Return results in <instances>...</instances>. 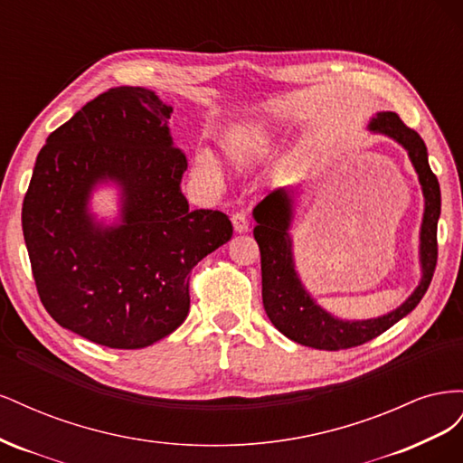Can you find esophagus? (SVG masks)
Instances as JSON below:
<instances>
[{"mask_svg":"<svg viewBox=\"0 0 463 463\" xmlns=\"http://www.w3.org/2000/svg\"><path fill=\"white\" fill-rule=\"evenodd\" d=\"M232 222H233V230L237 233H245L249 232V216L245 213H235L232 216Z\"/></svg>","mask_w":463,"mask_h":463,"instance_id":"34e87169","label":"esophagus"}]
</instances>
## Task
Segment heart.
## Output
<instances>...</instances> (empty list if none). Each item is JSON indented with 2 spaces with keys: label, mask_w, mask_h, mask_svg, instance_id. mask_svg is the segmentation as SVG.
Wrapping results in <instances>:
<instances>
[{
  "label": "heart",
  "mask_w": 463,
  "mask_h": 463,
  "mask_svg": "<svg viewBox=\"0 0 463 463\" xmlns=\"http://www.w3.org/2000/svg\"><path fill=\"white\" fill-rule=\"evenodd\" d=\"M272 131L262 123L247 125V128H237L230 131L222 141L223 156H226L233 165H247L255 158L270 148ZM194 172L206 179L220 177V165L210 154H199L194 160Z\"/></svg>",
  "instance_id": "b5f03b06"
}]
</instances>
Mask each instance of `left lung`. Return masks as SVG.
<instances>
[{
	"label": "left lung",
	"mask_w": 463,
	"mask_h": 463,
	"mask_svg": "<svg viewBox=\"0 0 463 463\" xmlns=\"http://www.w3.org/2000/svg\"><path fill=\"white\" fill-rule=\"evenodd\" d=\"M371 131L383 133L398 141L415 165V172L421 181L425 194V216L421 226V266L423 278L411 298L400 305L396 311L384 317L347 322L334 318L311 299L309 293L301 286L293 269L291 259V199L279 189L264 197L255 208L257 226L253 230L255 240L260 249V270H262V305L272 320V325L288 335L289 340L315 349L338 352L365 344L376 335L394 326L400 318L411 313L417 303L423 299L425 291L432 279L439 259L437 226L440 216V187L439 179L432 174L427 146L417 131L410 129L394 111H381L369 123Z\"/></svg>",
	"instance_id": "left-lung-1"
}]
</instances>
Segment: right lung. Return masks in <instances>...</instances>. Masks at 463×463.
<instances>
[{
  "instance_id": "add662e5",
  "label": "right lung",
  "mask_w": 463,
  "mask_h": 463,
  "mask_svg": "<svg viewBox=\"0 0 463 463\" xmlns=\"http://www.w3.org/2000/svg\"><path fill=\"white\" fill-rule=\"evenodd\" d=\"M172 108L143 87L87 102L38 152L23 201V233L42 305L60 326L114 349H141L189 313L191 270L232 240L220 210H189L185 152ZM122 185L119 227L93 223L91 187Z\"/></svg>"
}]
</instances>
